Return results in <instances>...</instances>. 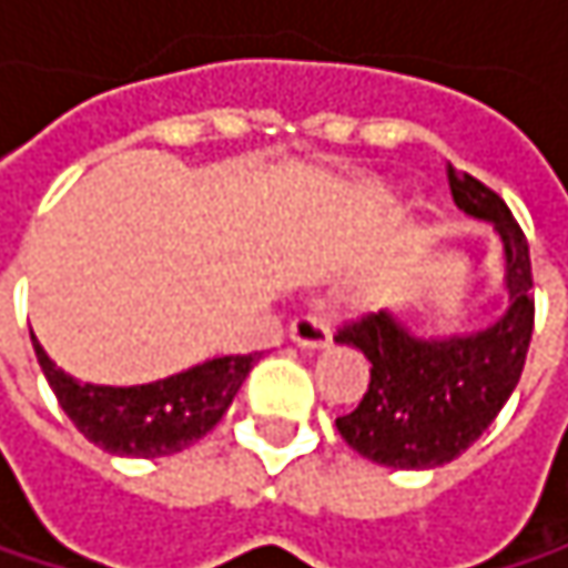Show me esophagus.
<instances>
[{
	"instance_id": "esophagus-1",
	"label": "esophagus",
	"mask_w": 568,
	"mask_h": 568,
	"mask_svg": "<svg viewBox=\"0 0 568 568\" xmlns=\"http://www.w3.org/2000/svg\"><path fill=\"white\" fill-rule=\"evenodd\" d=\"M288 338L302 348H325L332 342V325L322 315H295L288 322Z\"/></svg>"
}]
</instances>
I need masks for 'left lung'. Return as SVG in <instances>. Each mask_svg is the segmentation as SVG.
I'll return each mask as SVG.
<instances>
[{
    "instance_id": "1",
    "label": "left lung",
    "mask_w": 568,
    "mask_h": 568,
    "mask_svg": "<svg viewBox=\"0 0 568 568\" xmlns=\"http://www.w3.org/2000/svg\"><path fill=\"white\" fill-rule=\"evenodd\" d=\"M454 203L494 223L507 253V315L477 335L424 338L388 308L342 322L335 342L372 362V382L338 434L362 457L395 470H430L460 457L500 414L523 375L536 302L529 243L510 206L474 173L447 168Z\"/></svg>"
}]
</instances>
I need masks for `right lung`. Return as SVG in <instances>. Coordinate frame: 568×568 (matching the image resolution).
<instances>
[{"mask_svg": "<svg viewBox=\"0 0 568 568\" xmlns=\"http://www.w3.org/2000/svg\"><path fill=\"white\" fill-rule=\"evenodd\" d=\"M32 345L71 424L118 457H168L196 444L220 424L256 365V355H223L154 385L111 388L81 385L45 355L36 335Z\"/></svg>", "mask_w": 568, "mask_h": 568, "instance_id": "obj_1", "label": "right lung"}]
</instances>
